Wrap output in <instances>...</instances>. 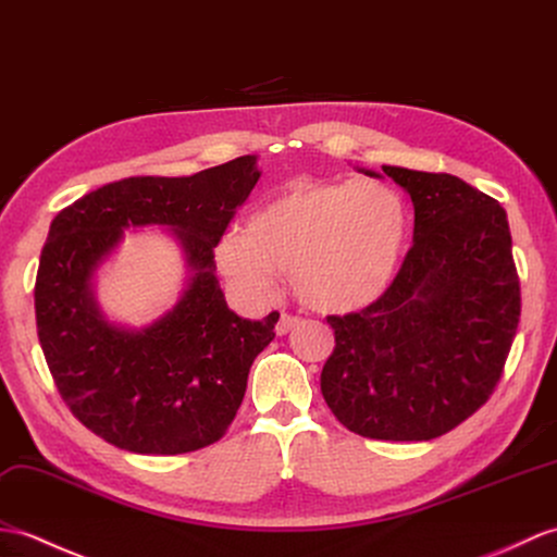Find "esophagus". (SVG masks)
I'll list each match as a JSON object with an SVG mask.
<instances>
[{"instance_id":"esophagus-1","label":"esophagus","mask_w":557,"mask_h":557,"mask_svg":"<svg viewBox=\"0 0 557 557\" xmlns=\"http://www.w3.org/2000/svg\"><path fill=\"white\" fill-rule=\"evenodd\" d=\"M301 322V318H296V315H289V313H282V318H280V322L275 325V332L280 334H287V332H292L296 325H299Z\"/></svg>"}]
</instances>
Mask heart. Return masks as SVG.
I'll list each match as a JSON object with an SVG mask.
<instances>
[{"instance_id":"heart-1","label":"heart","mask_w":557,"mask_h":557,"mask_svg":"<svg viewBox=\"0 0 557 557\" xmlns=\"http://www.w3.org/2000/svg\"><path fill=\"white\" fill-rule=\"evenodd\" d=\"M406 242L408 211L392 187L299 180L265 201L249 227H230L215 261L247 294L270 296L287 273L304 306L351 313L389 287Z\"/></svg>"}]
</instances>
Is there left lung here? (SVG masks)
I'll list each match as a JSON object with an SVG mask.
<instances>
[{
	"instance_id": "8db88e82",
	"label": "left lung",
	"mask_w": 557,
	"mask_h": 557,
	"mask_svg": "<svg viewBox=\"0 0 557 557\" xmlns=\"http://www.w3.org/2000/svg\"><path fill=\"white\" fill-rule=\"evenodd\" d=\"M382 171L410 194L412 247L377 301L327 318L334 351L320 389L346 430L430 442L494 394L520 322V280L496 199L448 173Z\"/></svg>"
}]
</instances>
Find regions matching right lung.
I'll use <instances>...</instances> for the list:
<instances>
[{"label": "right lung", "mask_w": 557, "mask_h": 557, "mask_svg": "<svg viewBox=\"0 0 557 557\" xmlns=\"http://www.w3.org/2000/svg\"><path fill=\"white\" fill-rule=\"evenodd\" d=\"M258 177L256 157L189 177H125L51 220L35 280L37 337L61 398L103 442L177 456L215 444L235 420L280 313L247 320L230 310L213 249ZM145 224L174 232L190 282L157 323L127 331L102 318L91 277L122 230Z\"/></svg>", "instance_id": "add662e5"}]
</instances>
